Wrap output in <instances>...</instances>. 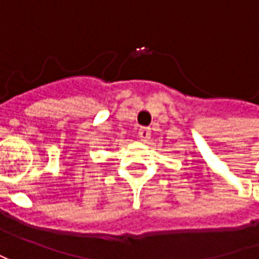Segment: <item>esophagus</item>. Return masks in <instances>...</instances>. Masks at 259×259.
Returning a JSON list of instances; mask_svg holds the SVG:
<instances>
[{"label":"esophagus","instance_id":"34e87169","mask_svg":"<svg viewBox=\"0 0 259 259\" xmlns=\"http://www.w3.org/2000/svg\"><path fill=\"white\" fill-rule=\"evenodd\" d=\"M150 135H151V130L147 128V126H141V128L138 130V137H140L141 141H148Z\"/></svg>","mask_w":259,"mask_h":259}]
</instances>
